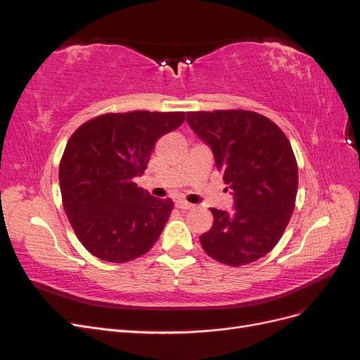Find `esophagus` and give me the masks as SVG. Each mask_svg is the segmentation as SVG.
<instances>
[{"label": "esophagus", "mask_w": 360, "mask_h": 360, "mask_svg": "<svg viewBox=\"0 0 360 360\" xmlns=\"http://www.w3.org/2000/svg\"><path fill=\"white\" fill-rule=\"evenodd\" d=\"M176 205L179 207L180 210H191L192 207H193V204H191V202H188V201H184V200H179V201H176Z\"/></svg>", "instance_id": "1"}]
</instances>
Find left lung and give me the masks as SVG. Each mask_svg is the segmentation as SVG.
Returning a JSON list of instances; mask_svg holds the SVG:
<instances>
[{"instance_id": "obj_1", "label": "left lung", "mask_w": 360, "mask_h": 360, "mask_svg": "<svg viewBox=\"0 0 360 360\" xmlns=\"http://www.w3.org/2000/svg\"><path fill=\"white\" fill-rule=\"evenodd\" d=\"M188 124L210 146L234 210L210 209L213 226L200 237L207 255L245 266L269 254L284 234L297 195V162L288 138L252 111L186 112Z\"/></svg>"}]
</instances>
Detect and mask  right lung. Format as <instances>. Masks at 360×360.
I'll use <instances>...</instances> for the list:
<instances>
[{
	"instance_id": "add662e5",
	"label": "right lung",
	"mask_w": 360,
	"mask_h": 360,
	"mask_svg": "<svg viewBox=\"0 0 360 360\" xmlns=\"http://www.w3.org/2000/svg\"><path fill=\"white\" fill-rule=\"evenodd\" d=\"M184 112L103 114L75 130L60 162L63 207L76 237L94 257L126 263L153 248L172 210L135 177L156 141L176 130Z\"/></svg>"
}]
</instances>
